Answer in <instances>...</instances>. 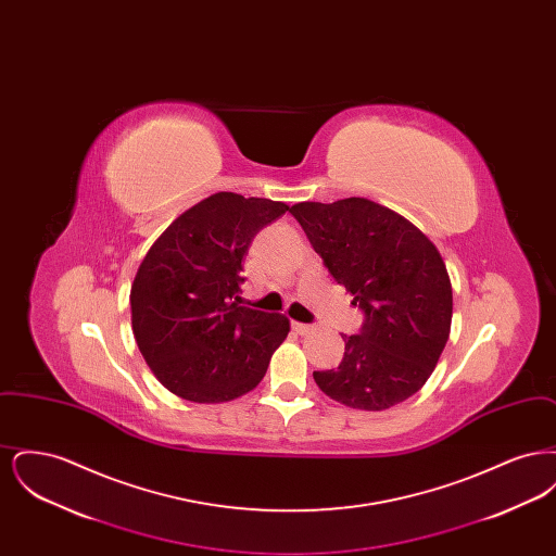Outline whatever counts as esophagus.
Segmentation results:
<instances>
[{
    "label": "esophagus",
    "instance_id": "34e87169",
    "mask_svg": "<svg viewBox=\"0 0 556 556\" xmlns=\"http://www.w3.org/2000/svg\"><path fill=\"white\" fill-rule=\"evenodd\" d=\"M291 327H293V331L300 333V336H306V333H311V331L315 329L313 325H306V323H291Z\"/></svg>",
    "mask_w": 556,
    "mask_h": 556
}]
</instances>
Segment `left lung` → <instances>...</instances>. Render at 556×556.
<instances>
[{
    "mask_svg": "<svg viewBox=\"0 0 556 556\" xmlns=\"http://www.w3.org/2000/svg\"><path fill=\"white\" fill-rule=\"evenodd\" d=\"M365 323L344 338L338 369L315 370L320 392L358 410H386L417 394L448 342L452 286L433 241L367 198L290 208Z\"/></svg>",
    "mask_w": 556,
    "mask_h": 556,
    "instance_id": "obj_1",
    "label": "left lung"
}]
</instances>
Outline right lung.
I'll use <instances>...</instances> for the list:
<instances>
[{
  "label": "right lung",
  "mask_w": 556,
  "mask_h": 556,
  "mask_svg": "<svg viewBox=\"0 0 556 556\" xmlns=\"http://www.w3.org/2000/svg\"><path fill=\"white\" fill-rule=\"evenodd\" d=\"M290 211L283 202L218 191L177 216L137 268L135 342L160 383L198 404L248 394L265 377L290 318L238 304L254 236Z\"/></svg>",
  "instance_id": "1"
}]
</instances>
